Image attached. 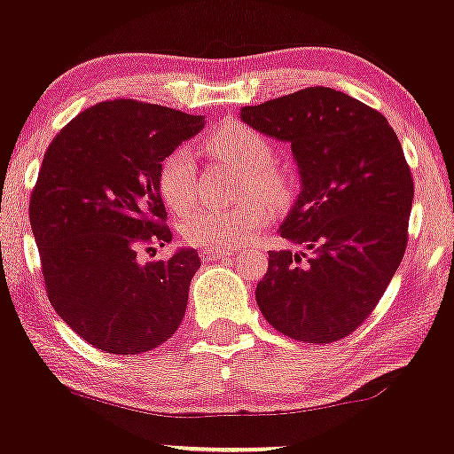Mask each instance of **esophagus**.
Segmentation results:
<instances>
[{"mask_svg":"<svg viewBox=\"0 0 454 454\" xmlns=\"http://www.w3.org/2000/svg\"><path fill=\"white\" fill-rule=\"evenodd\" d=\"M234 254V249L231 247H223V249H200V258L205 262H213V260H223V258H231Z\"/></svg>","mask_w":454,"mask_h":454,"instance_id":"esophagus-1","label":"esophagus"}]
</instances>
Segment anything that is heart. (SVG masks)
Returning a JSON list of instances; mask_svg holds the SVG:
<instances>
[{
	"label": "heart",
	"instance_id": "1",
	"mask_svg": "<svg viewBox=\"0 0 454 454\" xmlns=\"http://www.w3.org/2000/svg\"><path fill=\"white\" fill-rule=\"evenodd\" d=\"M205 153L247 173L245 194H258L269 202H284L290 181L273 168L275 149L258 129L245 123H223L202 143ZM160 194L173 211H185L196 198V166L187 149H176L161 161ZM269 220L267 207L249 200L237 207H194L184 215L179 232L185 243L205 249L234 247L256 237Z\"/></svg>",
	"mask_w": 454,
	"mask_h": 454
}]
</instances>
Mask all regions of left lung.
Segmentation results:
<instances>
[{
	"label": "left lung",
	"mask_w": 454,
	"mask_h": 454,
	"mask_svg": "<svg viewBox=\"0 0 454 454\" xmlns=\"http://www.w3.org/2000/svg\"><path fill=\"white\" fill-rule=\"evenodd\" d=\"M241 119L290 143L301 173L279 232L307 252H269L260 311L296 341H340L376 309L408 247L414 179L397 134L376 108L328 87L245 106Z\"/></svg>",
	"instance_id": "8db88e82"
}]
</instances>
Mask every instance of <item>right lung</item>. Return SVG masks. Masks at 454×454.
Returning <instances> with one entry per match:
<instances>
[{
	"instance_id": "right-lung-1",
	"label": "right lung",
	"mask_w": 454,
	"mask_h": 454,
	"mask_svg": "<svg viewBox=\"0 0 454 454\" xmlns=\"http://www.w3.org/2000/svg\"><path fill=\"white\" fill-rule=\"evenodd\" d=\"M202 126L196 114L119 98L82 111L46 149L29 200L46 294L93 348L153 350L184 320L196 249L147 264L138 254L173 241L161 161Z\"/></svg>"
}]
</instances>
